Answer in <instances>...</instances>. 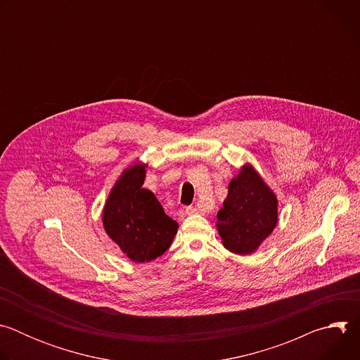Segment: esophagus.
Wrapping results in <instances>:
<instances>
[{"label":"esophagus","instance_id":"1","mask_svg":"<svg viewBox=\"0 0 360 360\" xmlns=\"http://www.w3.org/2000/svg\"><path fill=\"white\" fill-rule=\"evenodd\" d=\"M185 214H186V215H196V214H199V210L195 208V207H188V208L185 210Z\"/></svg>","mask_w":360,"mask_h":360}]
</instances>
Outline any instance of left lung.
Returning <instances> with one entry per match:
<instances>
[{
    "instance_id": "8db88e82",
    "label": "left lung",
    "mask_w": 360,
    "mask_h": 360,
    "mask_svg": "<svg viewBox=\"0 0 360 360\" xmlns=\"http://www.w3.org/2000/svg\"><path fill=\"white\" fill-rule=\"evenodd\" d=\"M278 224V198L249 162L231 179L217 229L224 246L238 255H252Z\"/></svg>"
}]
</instances>
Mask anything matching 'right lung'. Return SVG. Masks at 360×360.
<instances>
[{
  "label": "right lung",
  "mask_w": 360,
  "mask_h": 360,
  "mask_svg": "<svg viewBox=\"0 0 360 360\" xmlns=\"http://www.w3.org/2000/svg\"><path fill=\"white\" fill-rule=\"evenodd\" d=\"M146 167L136 161L125 168L110 191L102 211L107 235L132 262H150L172 243L178 222L169 218L157 196L142 188Z\"/></svg>",
  "instance_id": "obj_1"
}]
</instances>
